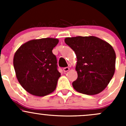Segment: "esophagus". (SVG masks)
<instances>
[{"label":"esophagus","instance_id":"esophagus-1","mask_svg":"<svg viewBox=\"0 0 126 126\" xmlns=\"http://www.w3.org/2000/svg\"><path fill=\"white\" fill-rule=\"evenodd\" d=\"M69 69H70V68H69V67H66V68H63V71H64V72H68Z\"/></svg>","mask_w":126,"mask_h":126}]
</instances>
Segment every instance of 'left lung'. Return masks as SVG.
I'll use <instances>...</instances> for the list:
<instances>
[{"mask_svg": "<svg viewBox=\"0 0 126 126\" xmlns=\"http://www.w3.org/2000/svg\"><path fill=\"white\" fill-rule=\"evenodd\" d=\"M64 42L74 51L77 58L78 77L72 83L74 88L88 95L102 91L115 71L116 54L113 47L94 36L68 37Z\"/></svg>", "mask_w": 126, "mask_h": 126, "instance_id": "8db88e82", "label": "left lung"}]
</instances>
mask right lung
<instances>
[{
    "instance_id": "obj_1",
    "label": "right lung",
    "mask_w": 126,
    "mask_h": 126,
    "mask_svg": "<svg viewBox=\"0 0 126 126\" xmlns=\"http://www.w3.org/2000/svg\"><path fill=\"white\" fill-rule=\"evenodd\" d=\"M57 38L32 39L15 52L13 65L16 78L25 91L36 96L54 92L61 74L57 70V58L52 50Z\"/></svg>"
}]
</instances>
